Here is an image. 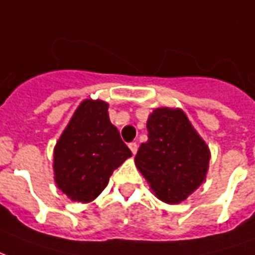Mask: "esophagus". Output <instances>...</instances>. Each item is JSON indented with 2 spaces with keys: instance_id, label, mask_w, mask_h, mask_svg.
<instances>
[{
  "instance_id": "34e87169",
  "label": "esophagus",
  "mask_w": 255,
  "mask_h": 255,
  "mask_svg": "<svg viewBox=\"0 0 255 255\" xmlns=\"http://www.w3.org/2000/svg\"><path fill=\"white\" fill-rule=\"evenodd\" d=\"M128 147H129V150L132 151V154H136V151H138V144H136V142H132V143L128 144Z\"/></svg>"
}]
</instances>
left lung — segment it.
Listing matches in <instances>:
<instances>
[{
    "instance_id": "8db88e82",
    "label": "left lung",
    "mask_w": 255,
    "mask_h": 255,
    "mask_svg": "<svg viewBox=\"0 0 255 255\" xmlns=\"http://www.w3.org/2000/svg\"><path fill=\"white\" fill-rule=\"evenodd\" d=\"M147 142L135 165L155 197L180 203L206 179L210 151L182 109L158 108L147 119Z\"/></svg>"
}]
</instances>
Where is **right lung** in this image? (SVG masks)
<instances>
[{"label": "right lung", "instance_id": "obj_1", "mask_svg": "<svg viewBox=\"0 0 255 255\" xmlns=\"http://www.w3.org/2000/svg\"><path fill=\"white\" fill-rule=\"evenodd\" d=\"M108 108L104 101L84 100L56 143L54 180L72 201H94L113 171L132 155L109 120Z\"/></svg>", "mask_w": 255, "mask_h": 255}]
</instances>
